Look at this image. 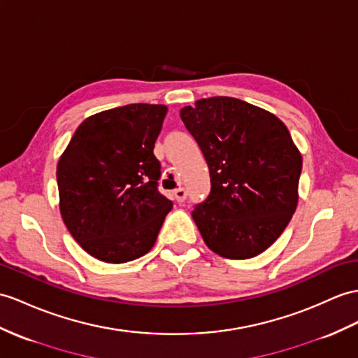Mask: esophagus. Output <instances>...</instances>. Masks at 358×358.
I'll return each mask as SVG.
<instances>
[{"label": "esophagus", "mask_w": 358, "mask_h": 358, "mask_svg": "<svg viewBox=\"0 0 358 358\" xmlns=\"http://www.w3.org/2000/svg\"><path fill=\"white\" fill-rule=\"evenodd\" d=\"M187 196H188V193H187V189H185V188H178V189H174V199H176L179 203L185 202V200H187Z\"/></svg>", "instance_id": "esophagus-1"}]
</instances>
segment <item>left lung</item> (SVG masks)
I'll use <instances>...</instances> for the list:
<instances>
[{"label":"left lung","mask_w":358,"mask_h":358,"mask_svg":"<svg viewBox=\"0 0 358 358\" xmlns=\"http://www.w3.org/2000/svg\"><path fill=\"white\" fill-rule=\"evenodd\" d=\"M180 118L202 150L211 193L193 219L206 246L254 258L278 240L298 206L302 156L282 121L232 97L197 100Z\"/></svg>","instance_id":"left-lung-1"}]
</instances>
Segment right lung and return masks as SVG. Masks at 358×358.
I'll list each match as a JSON object with an SVG mask.
<instances>
[{"mask_svg":"<svg viewBox=\"0 0 358 358\" xmlns=\"http://www.w3.org/2000/svg\"><path fill=\"white\" fill-rule=\"evenodd\" d=\"M167 106L135 103L86 118L57 162L59 208L83 250L121 264L149 252L173 202L153 155Z\"/></svg>","mask_w":358,"mask_h":358,"instance_id":"right-lung-1","label":"right lung"}]
</instances>
